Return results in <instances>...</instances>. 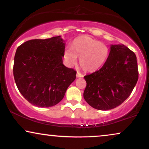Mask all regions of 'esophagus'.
Listing matches in <instances>:
<instances>
[{
    "label": "esophagus",
    "mask_w": 149,
    "mask_h": 149,
    "mask_svg": "<svg viewBox=\"0 0 149 149\" xmlns=\"http://www.w3.org/2000/svg\"><path fill=\"white\" fill-rule=\"evenodd\" d=\"M76 76L78 77V78H82V77H83V75H82V73H80V72H77Z\"/></svg>",
    "instance_id": "34e87169"
}]
</instances>
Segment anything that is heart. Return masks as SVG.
<instances>
[{"mask_svg": "<svg viewBox=\"0 0 149 149\" xmlns=\"http://www.w3.org/2000/svg\"><path fill=\"white\" fill-rule=\"evenodd\" d=\"M109 49L107 45L88 36L76 38L71 45V49L63 52V58L69 65L76 63L86 72H93L101 68L109 57Z\"/></svg>", "mask_w": 149, "mask_h": 149, "instance_id": "b5f03b06", "label": "heart"}]
</instances>
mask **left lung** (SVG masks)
<instances>
[{
  "label": "left lung",
  "mask_w": 149,
  "mask_h": 149,
  "mask_svg": "<svg viewBox=\"0 0 149 149\" xmlns=\"http://www.w3.org/2000/svg\"><path fill=\"white\" fill-rule=\"evenodd\" d=\"M84 78V98L90 106L102 111L116 108L129 97L138 80L136 56L124 45H111L102 68Z\"/></svg>",
  "instance_id": "1"
}]
</instances>
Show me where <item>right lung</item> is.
I'll return each mask as SVG.
<instances>
[{
	"label": "right lung",
	"instance_id": "right-lung-1",
	"mask_svg": "<svg viewBox=\"0 0 149 149\" xmlns=\"http://www.w3.org/2000/svg\"><path fill=\"white\" fill-rule=\"evenodd\" d=\"M65 49V41L60 36L26 41L17 48L14 80L20 93L31 104H57L76 79V71L63 63Z\"/></svg>",
	"mask_w": 149,
	"mask_h": 149
}]
</instances>
